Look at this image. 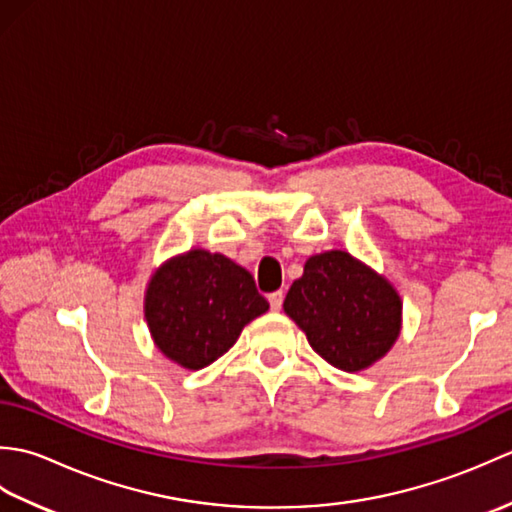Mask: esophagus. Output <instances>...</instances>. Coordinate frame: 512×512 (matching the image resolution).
Instances as JSON below:
<instances>
[{
	"mask_svg": "<svg viewBox=\"0 0 512 512\" xmlns=\"http://www.w3.org/2000/svg\"><path fill=\"white\" fill-rule=\"evenodd\" d=\"M268 301H270V308H273V310H279V308H281V303H284V292H281V290L270 292V295H268Z\"/></svg>",
	"mask_w": 512,
	"mask_h": 512,
	"instance_id": "1",
	"label": "esophagus"
}]
</instances>
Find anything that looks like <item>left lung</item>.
<instances>
[{"label":"left lung","instance_id":"8db88e82","mask_svg":"<svg viewBox=\"0 0 512 512\" xmlns=\"http://www.w3.org/2000/svg\"><path fill=\"white\" fill-rule=\"evenodd\" d=\"M284 310L312 350L343 372L383 358L400 332V297L387 279L343 250L310 257Z\"/></svg>","mask_w":512,"mask_h":512}]
</instances>
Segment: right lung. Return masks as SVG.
Returning <instances> with one entry per match:
<instances>
[{
  "label": "right lung",
  "mask_w": 512,
  "mask_h": 512,
  "mask_svg": "<svg viewBox=\"0 0 512 512\" xmlns=\"http://www.w3.org/2000/svg\"><path fill=\"white\" fill-rule=\"evenodd\" d=\"M268 310L253 275L224 255L189 250L151 277L145 317L158 350L187 369L217 361Z\"/></svg>",
  "instance_id": "add662e5"
}]
</instances>
